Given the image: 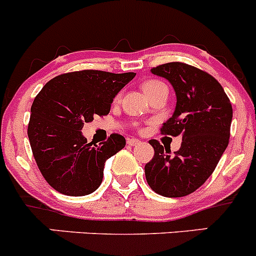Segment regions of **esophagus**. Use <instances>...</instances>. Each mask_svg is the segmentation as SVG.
Listing matches in <instances>:
<instances>
[{"label":"esophagus","instance_id":"1","mask_svg":"<svg viewBox=\"0 0 256 256\" xmlns=\"http://www.w3.org/2000/svg\"><path fill=\"white\" fill-rule=\"evenodd\" d=\"M126 143H128V144L130 146H137V144H140V140H133V138H128V140H126Z\"/></svg>","mask_w":256,"mask_h":256}]
</instances>
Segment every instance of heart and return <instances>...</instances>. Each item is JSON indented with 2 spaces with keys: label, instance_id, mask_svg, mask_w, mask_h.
I'll list each match as a JSON object with an SVG mask.
<instances>
[{
  "label": "heart",
  "instance_id": "obj_1",
  "mask_svg": "<svg viewBox=\"0 0 256 256\" xmlns=\"http://www.w3.org/2000/svg\"><path fill=\"white\" fill-rule=\"evenodd\" d=\"M160 86H166L164 84H162L160 82H157V80H150V82H144V85H143V89H144L146 94H150V92H153V90L158 89V88Z\"/></svg>",
  "mask_w": 256,
  "mask_h": 256
}]
</instances>
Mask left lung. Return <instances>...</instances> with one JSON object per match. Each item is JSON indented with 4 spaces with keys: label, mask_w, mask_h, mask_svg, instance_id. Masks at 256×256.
Here are the masks:
<instances>
[{
    "label": "left lung",
    "mask_w": 256,
    "mask_h": 256,
    "mask_svg": "<svg viewBox=\"0 0 256 256\" xmlns=\"http://www.w3.org/2000/svg\"><path fill=\"white\" fill-rule=\"evenodd\" d=\"M164 78L176 94V108L163 123L162 133L182 143L174 154L150 140L154 150L144 167L150 188L164 197H182L196 191L211 176L230 138L232 106L220 82L208 72L184 62L150 69Z\"/></svg>",
    "instance_id": "left-lung-1"
}]
</instances>
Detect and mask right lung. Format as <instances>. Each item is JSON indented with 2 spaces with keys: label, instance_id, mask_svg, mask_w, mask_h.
I'll use <instances>...</instances> for the list:
<instances>
[{
  "label": "right lung",
  "instance_id": "obj_1",
  "mask_svg": "<svg viewBox=\"0 0 256 256\" xmlns=\"http://www.w3.org/2000/svg\"><path fill=\"white\" fill-rule=\"evenodd\" d=\"M134 76L82 70L44 85L31 106L28 136L38 170L54 190L85 196L100 186L104 163L124 148L126 140L112 134L96 146L88 143L82 130L96 116L108 114L116 94Z\"/></svg>",
  "mask_w": 256,
  "mask_h": 256
}]
</instances>
